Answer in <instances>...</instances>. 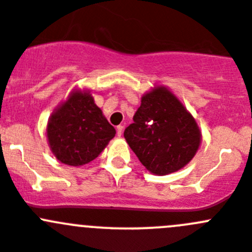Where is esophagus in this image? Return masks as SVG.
<instances>
[{"instance_id": "esophagus-1", "label": "esophagus", "mask_w": 252, "mask_h": 252, "mask_svg": "<svg viewBox=\"0 0 252 252\" xmlns=\"http://www.w3.org/2000/svg\"><path fill=\"white\" fill-rule=\"evenodd\" d=\"M123 129H124L123 126H117V135H118V137H121L122 134H123Z\"/></svg>"}]
</instances>
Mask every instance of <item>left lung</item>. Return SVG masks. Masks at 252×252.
<instances>
[{
    "label": "left lung",
    "mask_w": 252,
    "mask_h": 252,
    "mask_svg": "<svg viewBox=\"0 0 252 252\" xmlns=\"http://www.w3.org/2000/svg\"><path fill=\"white\" fill-rule=\"evenodd\" d=\"M124 138L140 163L155 175L184 168L201 142L192 115L165 87H157L143 95Z\"/></svg>",
    "instance_id": "obj_1"
}]
</instances>
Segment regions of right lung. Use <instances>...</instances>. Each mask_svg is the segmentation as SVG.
<instances>
[{"instance_id":"1","label":"right lung","mask_w":252,"mask_h":252,"mask_svg":"<svg viewBox=\"0 0 252 252\" xmlns=\"http://www.w3.org/2000/svg\"><path fill=\"white\" fill-rule=\"evenodd\" d=\"M115 135L89 93L76 91L51 115L49 147L63 164L79 166L94 160Z\"/></svg>"}]
</instances>
